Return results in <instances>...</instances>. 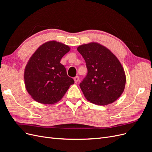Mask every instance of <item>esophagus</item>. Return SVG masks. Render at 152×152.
Returning <instances> with one entry per match:
<instances>
[{"label": "esophagus", "mask_w": 152, "mask_h": 152, "mask_svg": "<svg viewBox=\"0 0 152 152\" xmlns=\"http://www.w3.org/2000/svg\"><path fill=\"white\" fill-rule=\"evenodd\" d=\"M79 77L76 76L75 77H74V81H75V83H77V82H79Z\"/></svg>", "instance_id": "34e87169"}]
</instances>
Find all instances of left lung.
<instances>
[{"label":"left lung","instance_id":"1","mask_svg":"<svg viewBox=\"0 0 152 152\" xmlns=\"http://www.w3.org/2000/svg\"><path fill=\"white\" fill-rule=\"evenodd\" d=\"M84 58L86 77L80 84L85 98L97 105H107L120 97L125 89L126 76L120 61L111 50L96 42L77 48Z\"/></svg>","mask_w":152,"mask_h":152}]
</instances>
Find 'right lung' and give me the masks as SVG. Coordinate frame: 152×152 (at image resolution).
<instances>
[{
	"label": "right lung",
	"instance_id": "add662e5",
	"mask_svg": "<svg viewBox=\"0 0 152 152\" xmlns=\"http://www.w3.org/2000/svg\"><path fill=\"white\" fill-rule=\"evenodd\" d=\"M70 50L67 45L50 40L40 45L30 58L25 68V85L28 93L37 102L56 103L74 84L60 63Z\"/></svg>",
	"mask_w": 152,
	"mask_h": 152
}]
</instances>
